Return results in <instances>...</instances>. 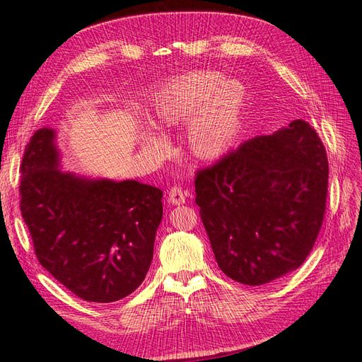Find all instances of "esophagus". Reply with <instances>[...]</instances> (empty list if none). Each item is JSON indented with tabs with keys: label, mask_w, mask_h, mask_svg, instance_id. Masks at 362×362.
Here are the masks:
<instances>
[{
	"label": "esophagus",
	"mask_w": 362,
	"mask_h": 362,
	"mask_svg": "<svg viewBox=\"0 0 362 362\" xmlns=\"http://www.w3.org/2000/svg\"><path fill=\"white\" fill-rule=\"evenodd\" d=\"M187 201V193L179 187H174L169 189L168 193V202L171 205H180V204H185Z\"/></svg>",
	"instance_id": "obj_1"
}]
</instances>
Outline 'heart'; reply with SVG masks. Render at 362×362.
<instances>
[{
  "instance_id": "1",
  "label": "heart",
  "mask_w": 362,
  "mask_h": 362,
  "mask_svg": "<svg viewBox=\"0 0 362 362\" xmlns=\"http://www.w3.org/2000/svg\"><path fill=\"white\" fill-rule=\"evenodd\" d=\"M245 103L244 86L224 79L218 71H194L158 90L152 104V121L158 127H179L191 117L188 146L201 160L221 157L240 130ZM144 148L163 149L157 136H144Z\"/></svg>"
}]
</instances>
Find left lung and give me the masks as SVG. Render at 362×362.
<instances>
[{"mask_svg": "<svg viewBox=\"0 0 362 362\" xmlns=\"http://www.w3.org/2000/svg\"><path fill=\"white\" fill-rule=\"evenodd\" d=\"M194 185L221 271L259 286L311 253L325 213L327 152L310 122L296 119L199 171Z\"/></svg>", "mask_w": 362, "mask_h": 362, "instance_id": "left-lung-1", "label": "left lung"}]
</instances>
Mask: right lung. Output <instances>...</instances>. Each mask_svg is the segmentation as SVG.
Returning <instances> with one entry per match:
<instances>
[{"mask_svg":"<svg viewBox=\"0 0 362 362\" xmlns=\"http://www.w3.org/2000/svg\"><path fill=\"white\" fill-rule=\"evenodd\" d=\"M60 168L56 130H35L20 166V209L38 261L87 302L127 297L149 271L163 193Z\"/></svg>","mask_w":362,"mask_h":362,"instance_id":"add662e5","label":"right lung"}]
</instances>
